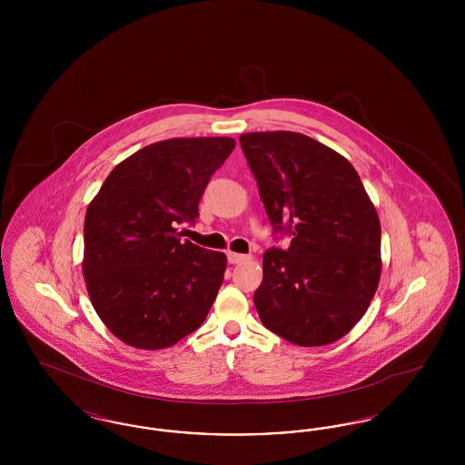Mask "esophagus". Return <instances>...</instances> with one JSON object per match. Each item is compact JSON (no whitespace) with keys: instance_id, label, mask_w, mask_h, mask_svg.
<instances>
[{"instance_id":"34e87169","label":"esophagus","mask_w":465,"mask_h":465,"mask_svg":"<svg viewBox=\"0 0 465 465\" xmlns=\"http://www.w3.org/2000/svg\"><path fill=\"white\" fill-rule=\"evenodd\" d=\"M226 258H228V263H232V265H237V263H242V262H247V260H251V256L249 254H239V252H226Z\"/></svg>"}]
</instances>
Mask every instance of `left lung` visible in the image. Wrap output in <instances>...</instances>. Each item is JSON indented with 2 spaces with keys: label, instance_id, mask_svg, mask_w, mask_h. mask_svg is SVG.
Wrapping results in <instances>:
<instances>
[{
  "label": "left lung",
  "instance_id": "1",
  "mask_svg": "<svg viewBox=\"0 0 465 465\" xmlns=\"http://www.w3.org/2000/svg\"><path fill=\"white\" fill-rule=\"evenodd\" d=\"M273 235L254 305L266 330L317 347L351 331L380 281V222L352 163L309 135L241 137Z\"/></svg>",
  "mask_w": 465,
  "mask_h": 465
}]
</instances>
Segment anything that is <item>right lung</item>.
Returning a JSON list of instances; mask_svg holds the SVG:
<instances>
[{
  "label": "right lung",
  "instance_id": "right-lung-1",
  "mask_svg": "<svg viewBox=\"0 0 465 465\" xmlns=\"http://www.w3.org/2000/svg\"><path fill=\"white\" fill-rule=\"evenodd\" d=\"M232 137L167 139L118 163L90 202L84 277L92 305L116 338L158 351L199 330L222 288L226 256L190 241Z\"/></svg>",
  "mask_w": 465,
  "mask_h": 465
}]
</instances>
